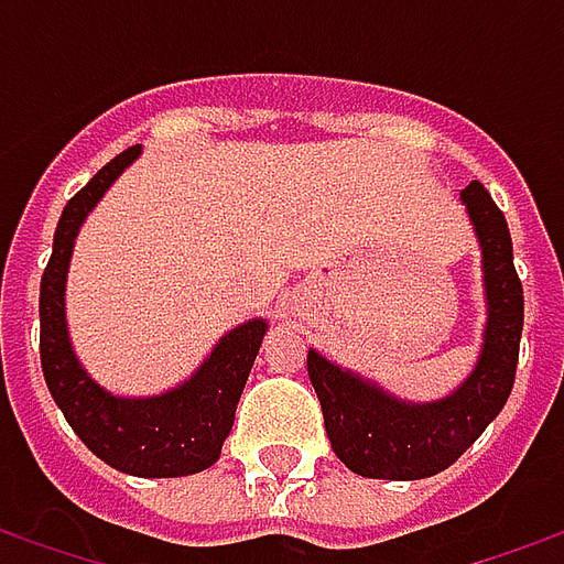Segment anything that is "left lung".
<instances>
[{
    "instance_id": "left-lung-1",
    "label": "left lung",
    "mask_w": 564,
    "mask_h": 564,
    "mask_svg": "<svg viewBox=\"0 0 564 564\" xmlns=\"http://www.w3.org/2000/svg\"><path fill=\"white\" fill-rule=\"evenodd\" d=\"M480 245L486 326L471 375L435 402H408L378 380L307 350L323 423L335 456L362 477L423 480L444 471L471 447L508 402L520 359L522 283L513 269L508 220L480 181L459 193Z\"/></svg>"
}]
</instances>
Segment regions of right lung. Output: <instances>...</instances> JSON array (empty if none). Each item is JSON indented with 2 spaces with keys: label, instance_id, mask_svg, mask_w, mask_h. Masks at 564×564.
I'll use <instances>...</instances> for the list:
<instances>
[{
  "label": "right lung",
  "instance_id": "add662e5",
  "mask_svg": "<svg viewBox=\"0 0 564 564\" xmlns=\"http://www.w3.org/2000/svg\"><path fill=\"white\" fill-rule=\"evenodd\" d=\"M139 156V144L115 156L68 202L56 223L54 253L39 295L42 371L56 408L105 465L132 477H186L220 459L269 323L257 317L229 329L184 383L160 395H117L84 368L68 335V262L84 220Z\"/></svg>",
  "mask_w": 564,
  "mask_h": 564
}]
</instances>
